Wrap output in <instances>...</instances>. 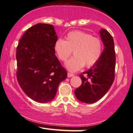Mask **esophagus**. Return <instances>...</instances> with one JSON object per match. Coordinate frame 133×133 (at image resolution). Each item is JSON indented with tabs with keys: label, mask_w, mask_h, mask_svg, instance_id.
<instances>
[{
	"label": "esophagus",
	"mask_w": 133,
	"mask_h": 133,
	"mask_svg": "<svg viewBox=\"0 0 133 133\" xmlns=\"http://www.w3.org/2000/svg\"><path fill=\"white\" fill-rule=\"evenodd\" d=\"M67 76H68V78H70V77H74V75L73 74H72V73L68 72V74H67Z\"/></svg>",
	"instance_id": "34e87169"
}]
</instances>
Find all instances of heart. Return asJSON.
<instances>
[{
	"label": "heart",
	"mask_w": 133,
	"mask_h": 133,
	"mask_svg": "<svg viewBox=\"0 0 133 133\" xmlns=\"http://www.w3.org/2000/svg\"><path fill=\"white\" fill-rule=\"evenodd\" d=\"M102 49V42L99 38L82 31L69 32L66 41L59 38L55 44V51L61 61H66L74 52V56L65 63L67 69L72 72L79 70L84 65L90 67L96 63Z\"/></svg>",
	"instance_id": "obj_1"
}]
</instances>
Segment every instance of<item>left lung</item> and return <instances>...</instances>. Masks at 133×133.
Returning a JSON list of instances; mask_svg holds the SVG:
<instances>
[{"label": "left lung", "instance_id": "8db88e82", "mask_svg": "<svg viewBox=\"0 0 133 133\" xmlns=\"http://www.w3.org/2000/svg\"><path fill=\"white\" fill-rule=\"evenodd\" d=\"M104 49L99 60L91 68L80 75L82 84L75 89L78 100L85 103H94L102 98L110 89L114 81L115 52L112 35L101 28L99 31Z\"/></svg>", "mask_w": 133, "mask_h": 133}]
</instances>
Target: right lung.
I'll return each instance as SVG.
<instances>
[{
	"label": "right lung",
	"mask_w": 133,
	"mask_h": 133,
	"mask_svg": "<svg viewBox=\"0 0 133 133\" xmlns=\"http://www.w3.org/2000/svg\"><path fill=\"white\" fill-rule=\"evenodd\" d=\"M57 40L52 25L38 23L27 30L17 47L18 83L30 98L41 103L52 101L59 83L67 77L55 55Z\"/></svg>",
	"instance_id": "right-lung-1"
}]
</instances>
